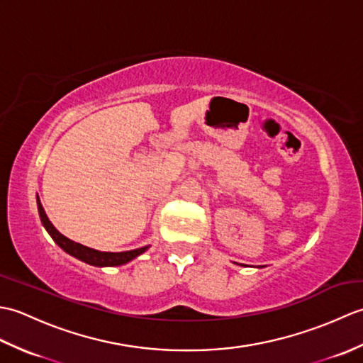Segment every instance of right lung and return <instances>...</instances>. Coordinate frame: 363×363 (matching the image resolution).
<instances>
[{"label": "right lung", "mask_w": 363, "mask_h": 363, "mask_svg": "<svg viewBox=\"0 0 363 363\" xmlns=\"http://www.w3.org/2000/svg\"><path fill=\"white\" fill-rule=\"evenodd\" d=\"M37 209H38V215H40L42 225L46 229V233L51 235L52 240L56 242L65 252L70 254V256L79 259L82 262H86V264H89V265H94V267H120V265H125V264H128V262L138 257L140 254H143L146 250L150 248V245H146V246H142V248L130 250V251H121V252H106V251H98V250H94V248H89V246H84L78 242L70 240V238L60 234L59 230L52 226V223L50 221V218L46 217L45 209H43V206L40 203V198H38V195H37Z\"/></svg>", "instance_id": "right-lung-1"}]
</instances>
